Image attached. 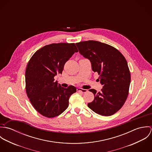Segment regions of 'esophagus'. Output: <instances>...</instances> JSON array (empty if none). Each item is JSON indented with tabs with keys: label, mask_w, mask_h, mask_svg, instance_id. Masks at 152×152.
Wrapping results in <instances>:
<instances>
[{
	"label": "esophagus",
	"mask_w": 152,
	"mask_h": 152,
	"mask_svg": "<svg viewBox=\"0 0 152 152\" xmlns=\"http://www.w3.org/2000/svg\"><path fill=\"white\" fill-rule=\"evenodd\" d=\"M77 91L80 92H81V93H86V92H87V89H85L78 88H77Z\"/></svg>",
	"instance_id": "34e87169"
}]
</instances>
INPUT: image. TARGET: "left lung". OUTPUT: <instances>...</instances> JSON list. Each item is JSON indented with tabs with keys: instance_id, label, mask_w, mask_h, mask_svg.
<instances>
[{
	"instance_id": "left-lung-1",
	"label": "left lung",
	"mask_w": 152,
	"mask_h": 152,
	"mask_svg": "<svg viewBox=\"0 0 152 152\" xmlns=\"http://www.w3.org/2000/svg\"><path fill=\"white\" fill-rule=\"evenodd\" d=\"M80 53L91 63L92 69L97 72L102 88L100 92L89 91L94 99L88 107L102 116H110L124 105L128 94L130 72L128 63L122 53L115 47L98 41L77 43Z\"/></svg>"
}]
</instances>
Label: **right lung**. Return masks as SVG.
I'll use <instances>...</instances> for the list:
<instances>
[{
  "mask_svg": "<svg viewBox=\"0 0 152 152\" xmlns=\"http://www.w3.org/2000/svg\"><path fill=\"white\" fill-rule=\"evenodd\" d=\"M78 49L75 43H53L38 50L29 60L25 72L26 91L34 109L47 118L60 115L69 104L70 96L77 91L54 81L61 74L65 63Z\"/></svg>",
  "mask_w": 152,
  "mask_h": 152,
  "instance_id": "obj_1",
  "label": "right lung"
}]
</instances>
